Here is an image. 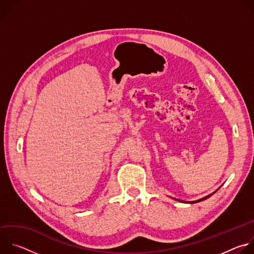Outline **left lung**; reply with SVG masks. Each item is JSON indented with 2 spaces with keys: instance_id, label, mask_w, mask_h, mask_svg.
I'll use <instances>...</instances> for the list:
<instances>
[{
  "instance_id": "obj_1",
  "label": "left lung",
  "mask_w": 254,
  "mask_h": 254,
  "mask_svg": "<svg viewBox=\"0 0 254 254\" xmlns=\"http://www.w3.org/2000/svg\"><path fill=\"white\" fill-rule=\"evenodd\" d=\"M210 196H212V194L211 195H208V196H206V197H204V198H202V199H200V200H198V201H193V202H190V203H197V202H200V201H203V200H205V199H207V198H209Z\"/></svg>"
}]
</instances>
